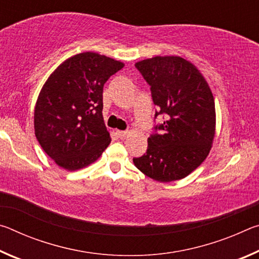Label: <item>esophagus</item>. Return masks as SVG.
Segmentation results:
<instances>
[{
  "mask_svg": "<svg viewBox=\"0 0 259 259\" xmlns=\"http://www.w3.org/2000/svg\"><path fill=\"white\" fill-rule=\"evenodd\" d=\"M116 135H117V137H119L120 139H124L125 138V136L128 135V133H126V131H116Z\"/></svg>",
  "mask_w": 259,
  "mask_h": 259,
  "instance_id": "obj_1",
  "label": "esophagus"
}]
</instances>
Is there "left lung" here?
<instances>
[{
    "label": "left lung",
    "mask_w": 259,
    "mask_h": 259,
    "mask_svg": "<svg viewBox=\"0 0 259 259\" xmlns=\"http://www.w3.org/2000/svg\"><path fill=\"white\" fill-rule=\"evenodd\" d=\"M135 66L151 87L154 119L163 115L165 121L154 125L146 153L134 157V163L154 181H178L198 168L211 148L212 93L199 69L181 57H154Z\"/></svg>",
    "instance_id": "obj_1"
}]
</instances>
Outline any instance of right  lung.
I'll return each mask as SVG.
<instances>
[{
  "label": "right lung",
  "mask_w": 259,
  "mask_h": 259,
  "mask_svg": "<svg viewBox=\"0 0 259 259\" xmlns=\"http://www.w3.org/2000/svg\"><path fill=\"white\" fill-rule=\"evenodd\" d=\"M123 66L109 57L82 52L65 60L43 85L34 112L35 136L61 168H84L109 145L103 88Z\"/></svg>",
  "instance_id": "add662e5"
}]
</instances>
